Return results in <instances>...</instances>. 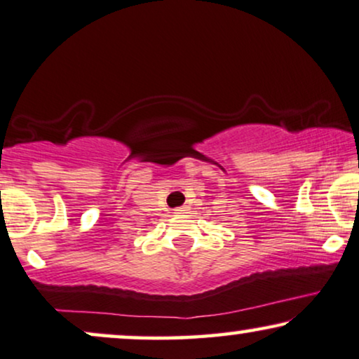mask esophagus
<instances>
[{
    "instance_id": "34e87169",
    "label": "esophagus",
    "mask_w": 359,
    "mask_h": 359,
    "mask_svg": "<svg viewBox=\"0 0 359 359\" xmlns=\"http://www.w3.org/2000/svg\"><path fill=\"white\" fill-rule=\"evenodd\" d=\"M189 207H187V205H184V207H179V208H175V212L177 213H187L189 212Z\"/></svg>"
}]
</instances>
